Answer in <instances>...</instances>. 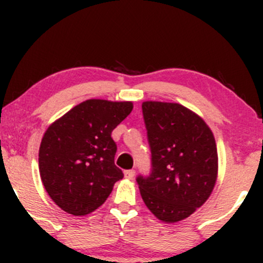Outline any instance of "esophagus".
Instances as JSON below:
<instances>
[{"mask_svg": "<svg viewBox=\"0 0 263 263\" xmlns=\"http://www.w3.org/2000/svg\"><path fill=\"white\" fill-rule=\"evenodd\" d=\"M135 173H136V172H135L134 169H128V171H124V177H126L127 179H132L135 177Z\"/></svg>", "mask_w": 263, "mask_h": 263, "instance_id": "34e87169", "label": "esophagus"}]
</instances>
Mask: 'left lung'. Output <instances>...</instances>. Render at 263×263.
<instances>
[{
	"mask_svg": "<svg viewBox=\"0 0 263 263\" xmlns=\"http://www.w3.org/2000/svg\"><path fill=\"white\" fill-rule=\"evenodd\" d=\"M151 172L136 178L145 205L159 220L177 222L210 197L217 177L214 135L201 117L177 103L144 102Z\"/></svg>",
	"mask_w": 263,
	"mask_h": 263,
	"instance_id": "obj_1",
	"label": "left lung"
}]
</instances>
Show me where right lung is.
Returning <instances> with one entry per match:
<instances>
[{
	"label": "right lung",
	"mask_w": 263,
	"mask_h": 263,
	"mask_svg": "<svg viewBox=\"0 0 263 263\" xmlns=\"http://www.w3.org/2000/svg\"><path fill=\"white\" fill-rule=\"evenodd\" d=\"M132 108L131 102L89 99L48 127L39 147V172L49 197L63 211L92 213L123 178L115 164L112 131Z\"/></svg>",
	"instance_id": "right-lung-1"
}]
</instances>
